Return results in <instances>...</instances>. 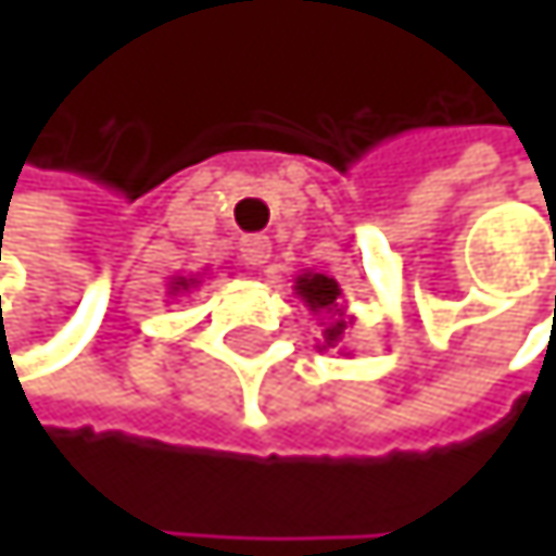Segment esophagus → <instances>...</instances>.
I'll use <instances>...</instances> for the list:
<instances>
[{
	"instance_id": "esophagus-1",
	"label": "esophagus",
	"mask_w": 556,
	"mask_h": 556,
	"mask_svg": "<svg viewBox=\"0 0 556 556\" xmlns=\"http://www.w3.org/2000/svg\"><path fill=\"white\" fill-rule=\"evenodd\" d=\"M238 251H241V261H244L248 267H264V264L270 261V241H267L264 235L244 238Z\"/></svg>"
}]
</instances>
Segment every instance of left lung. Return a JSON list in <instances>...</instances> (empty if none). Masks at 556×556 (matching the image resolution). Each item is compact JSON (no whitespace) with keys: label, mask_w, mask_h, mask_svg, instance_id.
<instances>
[{"label":"left lung","mask_w":556,"mask_h":556,"mask_svg":"<svg viewBox=\"0 0 556 556\" xmlns=\"http://www.w3.org/2000/svg\"><path fill=\"white\" fill-rule=\"evenodd\" d=\"M295 295L305 302V308L318 318L321 325V341H318V351H338V354H348L344 351V338H348V328L354 325V315H344V305H341V286L334 277H325V274H315V270H305L295 277Z\"/></svg>","instance_id":"left-lung-1"}]
</instances>
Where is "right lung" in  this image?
I'll use <instances>...</instances> for the list:
<instances>
[{"label": "right lung", "mask_w": 556, "mask_h": 556, "mask_svg": "<svg viewBox=\"0 0 556 556\" xmlns=\"http://www.w3.org/2000/svg\"><path fill=\"white\" fill-rule=\"evenodd\" d=\"M202 282V277L195 274V277H173L167 286V295L169 299H179V295H186V292H192L195 286Z\"/></svg>", "instance_id": "1"}]
</instances>
